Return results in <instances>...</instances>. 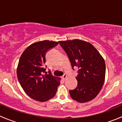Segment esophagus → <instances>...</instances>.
I'll return each instance as SVG.
<instances>
[{"label": "esophagus", "instance_id": "1", "mask_svg": "<svg viewBox=\"0 0 122 122\" xmlns=\"http://www.w3.org/2000/svg\"><path fill=\"white\" fill-rule=\"evenodd\" d=\"M67 75H66V74H64V76H62V79L63 80H66V79H67Z\"/></svg>", "mask_w": 122, "mask_h": 122}]
</instances>
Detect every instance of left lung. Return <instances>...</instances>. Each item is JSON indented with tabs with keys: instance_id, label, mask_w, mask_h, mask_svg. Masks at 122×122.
Instances as JSON below:
<instances>
[{
	"instance_id": "8db88e82",
	"label": "left lung",
	"mask_w": 122,
	"mask_h": 122,
	"mask_svg": "<svg viewBox=\"0 0 122 122\" xmlns=\"http://www.w3.org/2000/svg\"><path fill=\"white\" fill-rule=\"evenodd\" d=\"M68 55L73 68H79L77 87L69 91L72 99L80 103L95 98L102 89L106 76L104 59L89 42L80 39L59 41Z\"/></svg>"
}]
</instances>
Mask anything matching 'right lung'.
Here are the masks:
<instances>
[{
	"label": "right lung",
	"mask_w": 122,
	"mask_h": 122,
	"mask_svg": "<svg viewBox=\"0 0 122 122\" xmlns=\"http://www.w3.org/2000/svg\"><path fill=\"white\" fill-rule=\"evenodd\" d=\"M58 44V42L46 40L35 42L20 56L16 69L18 81L27 95L37 101L52 98L60 85L61 78L47 74L45 68L47 51Z\"/></svg>",
	"instance_id": "right-lung-1"
}]
</instances>
